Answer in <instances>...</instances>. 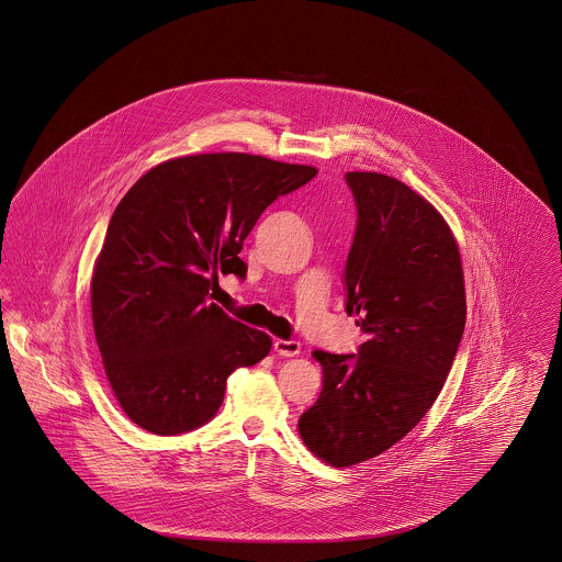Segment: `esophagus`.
<instances>
[{
	"label": "esophagus",
	"mask_w": 562,
	"mask_h": 562,
	"mask_svg": "<svg viewBox=\"0 0 562 562\" xmlns=\"http://www.w3.org/2000/svg\"><path fill=\"white\" fill-rule=\"evenodd\" d=\"M273 351L284 358H291L301 351V344L294 339H273Z\"/></svg>",
	"instance_id": "obj_1"
}]
</instances>
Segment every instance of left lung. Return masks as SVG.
Segmentation results:
<instances>
[{
	"mask_svg": "<svg viewBox=\"0 0 562 562\" xmlns=\"http://www.w3.org/2000/svg\"><path fill=\"white\" fill-rule=\"evenodd\" d=\"M358 223L346 312L367 335L358 353L314 351L322 392L299 417L305 447L335 468L387 451L438 398L465 326L461 257L442 214L379 172H348Z\"/></svg>",
	"mask_w": 562,
	"mask_h": 562,
	"instance_id": "1",
	"label": "left lung"
}]
</instances>
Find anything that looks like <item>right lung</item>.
I'll return each mask as SVG.
<instances>
[{
  "label": "right lung",
  "mask_w": 562,
  "mask_h": 562,
  "mask_svg": "<svg viewBox=\"0 0 562 562\" xmlns=\"http://www.w3.org/2000/svg\"><path fill=\"white\" fill-rule=\"evenodd\" d=\"M318 175L250 154L161 161L117 204L97 259L92 324L122 411L151 434L209 424L227 376L271 349L209 294L218 273L246 278L241 244L271 202Z\"/></svg>",
  "instance_id": "right-lung-1"
}]
</instances>
